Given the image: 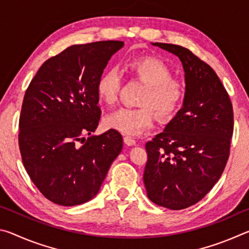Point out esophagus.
Segmentation results:
<instances>
[{
	"mask_svg": "<svg viewBox=\"0 0 249 249\" xmlns=\"http://www.w3.org/2000/svg\"><path fill=\"white\" fill-rule=\"evenodd\" d=\"M124 142H125V145H127V146L136 145V141H135L134 138L130 137V136H125L124 137Z\"/></svg>",
	"mask_w": 249,
	"mask_h": 249,
	"instance_id": "esophagus-1",
	"label": "esophagus"
}]
</instances>
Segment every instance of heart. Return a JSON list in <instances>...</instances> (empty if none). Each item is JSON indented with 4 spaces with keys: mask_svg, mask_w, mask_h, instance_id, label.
Here are the masks:
<instances>
[{
    "mask_svg": "<svg viewBox=\"0 0 249 249\" xmlns=\"http://www.w3.org/2000/svg\"><path fill=\"white\" fill-rule=\"evenodd\" d=\"M129 74L146 83L141 96L142 107H123L109 113L104 119V126L126 135H140L153 127L155 115L167 117L174 114L183 99V86L172 79L168 66L155 57L132 58L125 64ZM121 88V75L116 69H107L100 75L96 92L101 101L113 104L117 100Z\"/></svg>",
    "mask_w": 249,
    "mask_h": 249,
    "instance_id": "heart-1",
    "label": "heart"
}]
</instances>
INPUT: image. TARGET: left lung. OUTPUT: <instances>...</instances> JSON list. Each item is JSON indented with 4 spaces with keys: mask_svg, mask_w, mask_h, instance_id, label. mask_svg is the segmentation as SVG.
Wrapping results in <instances>:
<instances>
[{
    "mask_svg": "<svg viewBox=\"0 0 249 249\" xmlns=\"http://www.w3.org/2000/svg\"><path fill=\"white\" fill-rule=\"evenodd\" d=\"M180 59L184 98L163 132L146 144L147 196L170 210L189 208L208 195L226 166L233 135V107L209 65L179 45L151 43Z\"/></svg>",
    "mask_w": 249,
    "mask_h": 249,
    "instance_id": "8db88e82",
    "label": "left lung"
}]
</instances>
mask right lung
Listing matches in <instances>:
<instances>
[{
    "label": "right lung",
    "instance_id": "right-lung-1",
    "mask_svg": "<svg viewBox=\"0 0 249 249\" xmlns=\"http://www.w3.org/2000/svg\"><path fill=\"white\" fill-rule=\"evenodd\" d=\"M123 46L119 40L70 46L44 62L25 92L20 155L34 184L53 203L93 199L123 148L117 130L91 135L101 116L96 83Z\"/></svg>",
    "mask_w": 249,
    "mask_h": 249
}]
</instances>
